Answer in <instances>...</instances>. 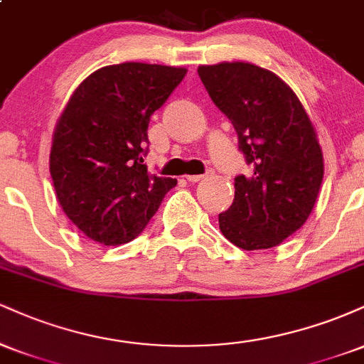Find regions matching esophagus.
Returning <instances> with one entry per match:
<instances>
[{
    "label": "esophagus",
    "mask_w": 364,
    "mask_h": 364,
    "mask_svg": "<svg viewBox=\"0 0 364 364\" xmlns=\"http://www.w3.org/2000/svg\"><path fill=\"white\" fill-rule=\"evenodd\" d=\"M203 178H205L203 174H190V176H186V179L190 183H198V181H202Z\"/></svg>",
    "instance_id": "esophagus-1"
}]
</instances>
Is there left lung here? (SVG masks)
I'll return each instance as SVG.
<instances>
[{
	"instance_id": "obj_1",
	"label": "left lung",
	"mask_w": 364,
	"mask_h": 364,
	"mask_svg": "<svg viewBox=\"0 0 364 364\" xmlns=\"http://www.w3.org/2000/svg\"><path fill=\"white\" fill-rule=\"evenodd\" d=\"M198 75L253 166L252 176L235 179L220 232L248 252L274 248L306 223L318 198L323 154L316 129L298 95L270 70L224 61L200 65Z\"/></svg>"
}]
</instances>
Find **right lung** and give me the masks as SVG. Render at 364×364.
Listing matches in <instances>:
<instances>
[{"label": "right lung", "mask_w": 364, "mask_h": 364, "mask_svg": "<svg viewBox=\"0 0 364 364\" xmlns=\"http://www.w3.org/2000/svg\"><path fill=\"white\" fill-rule=\"evenodd\" d=\"M183 66L121 63L95 70L66 102L49 171L58 202L95 243L135 240L176 179L144 164L150 116L181 83Z\"/></svg>", "instance_id": "obj_1"}]
</instances>
